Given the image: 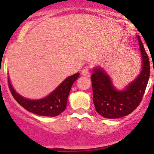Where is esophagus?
I'll use <instances>...</instances> for the list:
<instances>
[{
    "label": "esophagus",
    "mask_w": 154,
    "mask_h": 154,
    "mask_svg": "<svg viewBox=\"0 0 154 154\" xmlns=\"http://www.w3.org/2000/svg\"><path fill=\"white\" fill-rule=\"evenodd\" d=\"M82 74L85 77H89L90 75V69H88V68H85V69H82Z\"/></svg>",
    "instance_id": "1"
}]
</instances>
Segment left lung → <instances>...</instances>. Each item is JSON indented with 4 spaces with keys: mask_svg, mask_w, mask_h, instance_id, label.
<instances>
[{
    "mask_svg": "<svg viewBox=\"0 0 154 154\" xmlns=\"http://www.w3.org/2000/svg\"><path fill=\"white\" fill-rule=\"evenodd\" d=\"M142 58L140 75L123 91L112 85L110 78L101 68L91 75L93 99L96 110L104 118L117 119L131 113L142 100L150 75V62L140 37L137 36Z\"/></svg>",
    "mask_w": 154,
    "mask_h": 154,
    "instance_id": "left-lung-1",
    "label": "left lung"
}]
</instances>
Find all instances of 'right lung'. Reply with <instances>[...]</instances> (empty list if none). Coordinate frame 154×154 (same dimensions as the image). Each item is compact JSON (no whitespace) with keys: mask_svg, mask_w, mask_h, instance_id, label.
<instances>
[{"mask_svg":"<svg viewBox=\"0 0 154 154\" xmlns=\"http://www.w3.org/2000/svg\"><path fill=\"white\" fill-rule=\"evenodd\" d=\"M79 76V72H77L66 78L51 94L39 100H29L22 97L12 88L9 79L8 85L14 99L26 110L39 116H56L65 110L71 87Z\"/></svg>","mask_w":154,"mask_h":154,"instance_id":"right-lung-1","label":"right lung"}]
</instances>
